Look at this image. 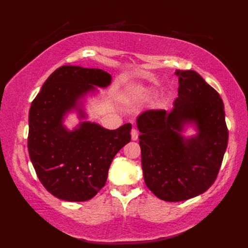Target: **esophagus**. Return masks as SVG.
<instances>
[{
    "instance_id": "esophagus-1",
    "label": "esophagus",
    "mask_w": 248,
    "mask_h": 248,
    "mask_svg": "<svg viewBox=\"0 0 248 248\" xmlns=\"http://www.w3.org/2000/svg\"><path fill=\"white\" fill-rule=\"evenodd\" d=\"M131 138H132V140H138V139H139V132L135 129H133L132 132H131Z\"/></svg>"
}]
</instances>
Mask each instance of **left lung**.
Instances as JSON below:
<instances>
[{
    "instance_id": "1",
    "label": "left lung",
    "mask_w": 248,
    "mask_h": 248,
    "mask_svg": "<svg viewBox=\"0 0 248 248\" xmlns=\"http://www.w3.org/2000/svg\"><path fill=\"white\" fill-rule=\"evenodd\" d=\"M178 98L170 112L149 109L136 124L147 187L165 202L202 194L217 177L228 144L224 103L218 93L194 70H176ZM194 124L196 136L184 138Z\"/></svg>"
}]
</instances>
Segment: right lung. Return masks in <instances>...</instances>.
<instances>
[{
  "instance_id": "right-lung-1",
  "label": "right lung",
  "mask_w": 248,
  "mask_h": 248,
  "mask_svg": "<svg viewBox=\"0 0 248 248\" xmlns=\"http://www.w3.org/2000/svg\"><path fill=\"white\" fill-rule=\"evenodd\" d=\"M112 76L96 68L62 66L46 78L29 114V154L40 182L66 202L92 199L107 182L116 154L131 140V124L116 130L81 121L68 130L62 121L76 109L85 119L81 99L107 87Z\"/></svg>"
}]
</instances>
